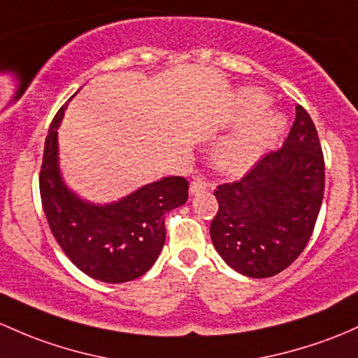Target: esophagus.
<instances>
[{
	"mask_svg": "<svg viewBox=\"0 0 358 358\" xmlns=\"http://www.w3.org/2000/svg\"><path fill=\"white\" fill-rule=\"evenodd\" d=\"M209 187H210V185H209L208 182H206L204 178H201V176H197V178L192 180V183H190V194H199V192L209 189Z\"/></svg>",
	"mask_w": 358,
	"mask_h": 358,
	"instance_id": "esophagus-1",
	"label": "esophagus"
}]
</instances>
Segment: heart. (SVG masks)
<instances>
[{"label":"heart","instance_id":"b5f03b06","mask_svg":"<svg viewBox=\"0 0 358 358\" xmlns=\"http://www.w3.org/2000/svg\"><path fill=\"white\" fill-rule=\"evenodd\" d=\"M269 97L257 89L240 90V120L214 148V163L223 169L247 168L274 144L285 129V118L268 111Z\"/></svg>","mask_w":358,"mask_h":358}]
</instances>
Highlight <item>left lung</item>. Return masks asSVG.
I'll list each match as a JSON object with an SVG mask.
<instances>
[{"instance_id": "obj_1", "label": "left lung", "mask_w": 358, "mask_h": 358, "mask_svg": "<svg viewBox=\"0 0 358 358\" xmlns=\"http://www.w3.org/2000/svg\"><path fill=\"white\" fill-rule=\"evenodd\" d=\"M214 195L210 240L229 268L250 278L287 269L307 247L324 195V156L308 113L296 104L283 148Z\"/></svg>"}]
</instances>
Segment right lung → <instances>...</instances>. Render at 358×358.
<instances>
[{
	"label": "right lung",
	"instance_id": "right-lung-1",
	"mask_svg": "<svg viewBox=\"0 0 358 358\" xmlns=\"http://www.w3.org/2000/svg\"><path fill=\"white\" fill-rule=\"evenodd\" d=\"M52 118L44 142L39 190L52 236L82 273L104 283H125L148 273L166 240L164 214L189 197L183 176H166L118 202L94 206L66 189L58 168V127Z\"/></svg>",
	"mask_w": 358,
	"mask_h": 358
}]
</instances>
